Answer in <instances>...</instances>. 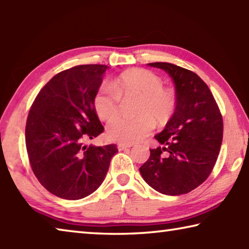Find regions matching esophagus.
<instances>
[{"mask_svg":"<svg viewBox=\"0 0 249 249\" xmlns=\"http://www.w3.org/2000/svg\"><path fill=\"white\" fill-rule=\"evenodd\" d=\"M131 146H132V144H121V143H119V144H118V150L124 151V150L129 149V147H131Z\"/></svg>","mask_w":249,"mask_h":249,"instance_id":"obj_1","label":"esophagus"}]
</instances>
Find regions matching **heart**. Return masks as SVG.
Listing matches in <instances>:
<instances>
[{
  "instance_id": "heart-1",
  "label": "heart",
  "mask_w": 249,
  "mask_h": 249,
  "mask_svg": "<svg viewBox=\"0 0 249 249\" xmlns=\"http://www.w3.org/2000/svg\"><path fill=\"white\" fill-rule=\"evenodd\" d=\"M140 97L136 105V117H118L109 122L107 137L121 144H133L144 139L155 125L154 119L164 124L176 109V95L171 89L163 87L158 74L145 69H131L118 76L113 86L104 83L94 96V108L102 120L118 115L121 96Z\"/></svg>"
}]
</instances>
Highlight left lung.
Masks as SVG:
<instances>
[{
  "mask_svg": "<svg viewBox=\"0 0 249 249\" xmlns=\"http://www.w3.org/2000/svg\"><path fill=\"white\" fill-rule=\"evenodd\" d=\"M147 65L162 69L172 77L177 104L163 131L154 137L162 146L150 150L140 173L160 194H188L214 167L223 139V119L211 90L197 74L167 62Z\"/></svg>",
  "mask_w": 249,
  "mask_h": 249,
  "instance_id": "8db88e82",
  "label": "left lung"
}]
</instances>
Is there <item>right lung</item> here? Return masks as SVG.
<instances>
[{"label": "right lung", "instance_id": "1", "mask_svg": "<svg viewBox=\"0 0 249 249\" xmlns=\"http://www.w3.org/2000/svg\"><path fill=\"white\" fill-rule=\"evenodd\" d=\"M107 65H76L39 91L26 122V147L39 182L62 199L85 198L102 185L115 144L86 146L104 131L94 108Z\"/></svg>", "mask_w": 249, "mask_h": 249}]
</instances>
